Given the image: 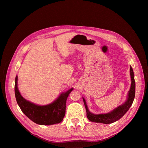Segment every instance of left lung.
<instances>
[{
    "instance_id": "obj_1",
    "label": "left lung",
    "mask_w": 148,
    "mask_h": 148,
    "mask_svg": "<svg viewBox=\"0 0 148 148\" xmlns=\"http://www.w3.org/2000/svg\"><path fill=\"white\" fill-rule=\"evenodd\" d=\"M130 71L132 84L130 89L128 92V99L123 105L118 107L117 108H116L114 110L110 112L105 114L97 115L91 113L88 109L86 101H85L84 98H83L84 104L87 113V117L89 120L93 122L109 124L116 122V121H117L118 120L122 118L126 114L127 112L130 109V107L132 105L134 98H135V78H134V73L132 66H130Z\"/></svg>"
}]
</instances>
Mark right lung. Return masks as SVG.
<instances>
[{"label": "right lung", "instance_id": "obj_1", "mask_svg": "<svg viewBox=\"0 0 148 148\" xmlns=\"http://www.w3.org/2000/svg\"><path fill=\"white\" fill-rule=\"evenodd\" d=\"M17 76L15 82V94L16 102L25 115L39 125H49L61 122L65 114L66 101L71 88L62 95L51 104L38 106L25 99L20 95L17 87Z\"/></svg>", "mask_w": 148, "mask_h": 148}]
</instances>
